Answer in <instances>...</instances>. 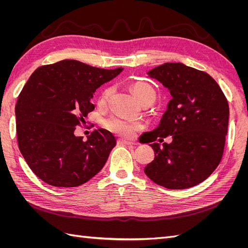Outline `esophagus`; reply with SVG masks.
Instances as JSON below:
<instances>
[{
	"label": "esophagus",
	"mask_w": 248,
	"mask_h": 248,
	"mask_svg": "<svg viewBox=\"0 0 248 248\" xmlns=\"http://www.w3.org/2000/svg\"><path fill=\"white\" fill-rule=\"evenodd\" d=\"M118 145H133L132 141H129V140H122V139H119L117 140Z\"/></svg>",
	"instance_id": "esophagus-1"
}]
</instances>
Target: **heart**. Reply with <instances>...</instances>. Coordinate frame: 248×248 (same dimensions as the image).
I'll list each match as a JSON object with an SVG mask.
<instances>
[{
    "label": "heart",
    "instance_id": "1",
    "mask_svg": "<svg viewBox=\"0 0 248 248\" xmlns=\"http://www.w3.org/2000/svg\"><path fill=\"white\" fill-rule=\"evenodd\" d=\"M130 89L140 102H142L149 98L155 100V90L145 81H134L130 85ZM112 92H114V88L112 87H108L104 90L100 97V103H106L109 99ZM103 126L108 131L118 134L120 137L132 138L140 129H141L142 124L139 120H131L114 116L107 119L103 122Z\"/></svg>",
    "mask_w": 248,
    "mask_h": 248
}]
</instances>
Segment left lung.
<instances>
[{
	"mask_svg": "<svg viewBox=\"0 0 248 248\" xmlns=\"http://www.w3.org/2000/svg\"><path fill=\"white\" fill-rule=\"evenodd\" d=\"M148 74L170 90L171 99L158 127L145 133L155 157L144 171L166 188H189L206 180L221 160L228 100L213 78L182 63H164ZM169 135L170 144L155 142Z\"/></svg>",
	"mask_w": 248,
	"mask_h": 248,
	"instance_id": "obj_1",
	"label": "left lung"
}]
</instances>
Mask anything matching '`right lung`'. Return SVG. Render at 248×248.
Returning a JSON list of instances; mask_svg holds the SVG:
<instances>
[{"label":"right lung","instance_id":"right-lung-1","mask_svg":"<svg viewBox=\"0 0 248 248\" xmlns=\"http://www.w3.org/2000/svg\"><path fill=\"white\" fill-rule=\"evenodd\" d=\"M122 70L63 60L32 73L16 106V133L22 156L42 181L77 187L103 168L116 146L115 137L100 128L84 140L74 130L95 108L90 100L96 89Z\"/></svg>","mask_w":248,"mask_h":248}]
</instances>
